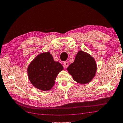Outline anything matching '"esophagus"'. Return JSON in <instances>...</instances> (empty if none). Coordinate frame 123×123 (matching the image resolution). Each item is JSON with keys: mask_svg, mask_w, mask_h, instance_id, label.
<instances>
[{"mask_svg": "<svg viewBox=\"0 0 123 123\" xmlns=\"http://www.w3.org/2000/svg\"><path fill=\"white\" fill-rule=\"evenodd\" d=\"M68 62H64V68H67L68 67Z\"/></svg>", "mask_w": 123, "mask_h": 123, "instance_id": "obj_1", "label": "esophagus"}]
</instances>
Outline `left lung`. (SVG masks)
Here are the masks:
<instances>
[{
	"label": "left lung",
	"mask_w": 123,
	"mask_h": 123,
	"mask_svg": "<svg viewBox=\"0 0 123 123\" xmlns=\"http://www.w3.org/2000/svg\"><path fill=\"white\" fill-rule=\"evenodd\" d=\"M73 80L81 84H86L92 80L97 71L95 60L91 55L80 50L75 55L74 61L67 68Z\"/></svg>",
	"instance_id": "8db88e82"
}]
</instances>
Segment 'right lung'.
I'll return each instance as SVG.
<instances>
[{
	"label": "right lung",
	"instance_id": "obj_1",
	"mask_svg": "<svg viewBox=\"0 0 123 123\" xmlns=\"http://www.w3.org/2000/svg\"><path fill=\"white\" fill-rule=\"evenodd\" d=\"M63 66L55 62L50 52L38 54L29 64L27 68L30 82L34 87L42 91L50 90L55 83L57 76Z\"/></svg>",
	"mask_w": 123,
	"mask_h": 123
}]
</instances>
